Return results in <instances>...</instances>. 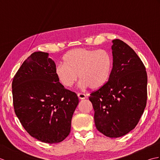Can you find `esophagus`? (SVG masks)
Masks as SVG:
<instances>
[{"mask_svg": "<svg viewBox=\"0 0 160 160\" xmlns=\"http://www.w3.org/2000/svg\"><path fill=\"white\" fill-rule=\"evenodd\" d=\"M78 98H79V99H80V100H84L87 98L86 95L84 93H78Z\"/></svg>", "mask_w": 160, "mask_h": 160, "instance_id": "1", "label": "esophagus"}]
</instances>
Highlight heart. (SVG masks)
<instances>
[{
	"label": "heart",
	"mask_w": 160,
	"mask_h": 160,
	"mask_svg": "<svg viewBox=\"0 0 160 160\" xmlns=\"http://www.w3.org/2000/svg\"><path fill=\"white\" fill-rule=\"evenodd\" d=\"M63 60L64 64L57 65L56 75L67 88L73 85L78 74L81 87L99 89L107 82L113 66L111 55L103 49H75L67 53Z\"/></svg>",
	"instance_id": "b5f03b06"
}]
</instances>
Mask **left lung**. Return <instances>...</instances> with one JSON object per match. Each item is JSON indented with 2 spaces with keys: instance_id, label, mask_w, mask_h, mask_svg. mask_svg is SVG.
<instances>
[{
  "instance_id": "obj_1",
  "label": "left lung",
  "mask_w": 160,
  "mask_h": 160,
  "mask_svg": "<svg viewBox=\"0 0 160 160\" xmlns=\"http://www.w3.org/2000/svg\"><path fill=\"white\" fill-rule=\"evenodd\" d=\"M113 68L99 89L90 94L97 129L108 138H119L135 128L147 105V74L131 47L115 39Z\"/></svg>"
}]
</instances>
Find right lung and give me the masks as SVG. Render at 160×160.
Segmentation results:
<instances>
[{"instance_id":"add662e5","label":"right lung","mask_w":160,"mask_h":160,"mask_svg":"<svg viewBox=\"0 0 160 160\" xmlns=\"http://www.w3.org/2000/svg\"><path fill=\"white\" fill-rule=\"evenodd\" d=\"M48 56L37 52L24 61L13 77L12 95L15 113L27 132L53 144L69 135L79 100L60 83L56 64Z\"/></svg>"}]
</instances>
